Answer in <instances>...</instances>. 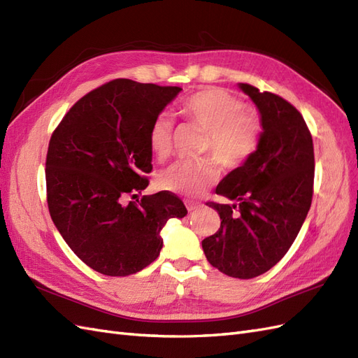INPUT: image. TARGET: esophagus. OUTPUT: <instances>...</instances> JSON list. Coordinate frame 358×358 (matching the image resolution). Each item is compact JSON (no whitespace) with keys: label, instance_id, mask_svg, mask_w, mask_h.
I'll list each match as a JSON object with an SVG mask.
<instances>
[{"label":"esophagus","instance_id":"obj_1","mask_svg":"<svg viewBox=\"0 0 358 358\" xmlns=\"http://www.w3.org/2000/svg\"><path fill=\"white\" fill-rule=\"evenodd\" d=\"M185 203H186V207H187V210H189V211H195V210L201 208V206H202L201 202H196V201H190V199L185 201Z\"/></svg>","mask_w":358,"mask_h":358}]
</instances>
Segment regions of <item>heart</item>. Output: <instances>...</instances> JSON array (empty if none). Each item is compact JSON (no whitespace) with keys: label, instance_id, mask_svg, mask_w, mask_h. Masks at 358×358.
<instances>
[{"label":"heart","instance_id":"b5f03b06","mask_svg":"<svg viewBox=\"0 0 358 358\" xmlns=\"http://www.w3.org/2000/svg\"><path fill=\"white\" fill-rule=\"evenodd\" d=\"M180 114L207 130L206 151L201 160H178L160 172V189L195 196L220 176L219 161L227 168L244 165L258 150L261 121L246 109L243 100L223 88H207L192 94L180 105ZM148 147L159 160L166 159L172 147V120L162 114L148 130Z\"/></svg>","mask_w":358,"mask_h":358}]
</instances>
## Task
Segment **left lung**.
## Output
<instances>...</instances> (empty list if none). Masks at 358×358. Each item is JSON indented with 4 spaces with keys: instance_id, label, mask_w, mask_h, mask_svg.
Wrapping results in <instances>:
<instances>
[{
    "instance_id": "left-lung-1",
    "label": "left lung",
    "mask_w": 358,
    "mask_h": 358,
    "mask_svg": "<svg viewBox=\"0 0 358 358\" xmlns=\"http://www.w3.org/2000/svg\"><path fill=\"white\" fill-rule=\"evenodd\" d=\"M240 88L259 109L261 141L216 187L234 203L207 202L222 222L202 249L222 273L252 279L274 267L297 238L312 203L315 156L308 124L289 101L249 84Z\"/></svg>"
}]
</instances>
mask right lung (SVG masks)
<instances>
[{
  "mask_svg": "<svg viewBox=\"0 0 358 358\" xmlns=\"http://www.w3.org/2000/svg\"><path fill=\"white\" fill-rule=\"evenodd\" d=\"M180 91L114 79L79 99L50 136L49 214L76 257L101 274L145 268L162 250L165 223L187 214L166 190L122 203L148 186V130Z\"/></svg>",
  "mask_w": 358,
  "mask_h": 358,
  "instance_id": "right-lung-1",
  "label": "right lung"
}]
</instances>
